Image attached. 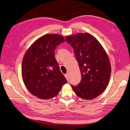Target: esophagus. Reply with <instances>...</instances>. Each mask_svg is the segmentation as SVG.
I'll return each instance as SVG.
<instances>
[{"label":"esophagus","mask_w":130,"mask_h":130,"mask_svg":"<svg viewBox=\"0 0 130 130\" xmlns=\"http://www.w3.org/2000/svg\"><path fill=\"white\" fill-rule=\"evenodd\" d=\"M65 77H66V80H67L68 81H69V74H66L65 75Z\"/></svg>","instance_id":"esophagus-1"}]
</instances>
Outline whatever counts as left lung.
Segmentation results:
<instances>
[{
	"label": "left lung",
	"mask_w": 130,
	"mask_h": 130,
	"mask_svg": "<svg viewBox=\"0 0 130 130\" xmlns=\"http://www.w3.org/2000/svg\"><path fill=\"white\" fill-rule=\"evenodd\" d=\"M66 40L73 47L82 77L77 86L71 85L72 89L81 99H95L106 89L110 79L111 67L106 51L88 32L68 35Z\"/></svg>",
	"instance_id": "obj_1"
}]
</instances>
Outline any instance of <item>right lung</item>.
<instances>
[{
	"instance_id": "right-lung-1",
	"label": "right lung",
	"mask_w": 130,
	"mask_h": 130,
	"mask_svg": "<svg viewBox=\"0 0 130 130\" xmlns=\"http://www.w3.org/2000/svg\"><path fill=\"white\" fill-rule=\"evenodd\" d=\"M65 41L59 34H45L35 40L24 54L22 65L23 82L28 91L39 99L54 98L67 83L54 53Z\"/></svg>"
}]
</instances>
